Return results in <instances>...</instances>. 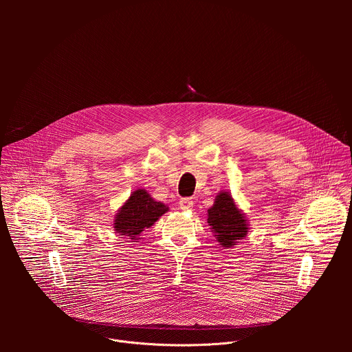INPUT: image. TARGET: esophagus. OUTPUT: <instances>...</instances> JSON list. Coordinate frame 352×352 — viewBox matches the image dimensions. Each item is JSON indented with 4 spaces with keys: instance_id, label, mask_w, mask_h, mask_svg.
Instances as JSON below:
<instances>
[{
    "instance_id": "34e87169",
    "label": "esophagus",
    "mask_w": 352,
    "mask_h": 352,
    "mask_svg": "<svg viewBox=\"0 0 352 352\" xmlns=\"http://www.w3.org/2000/svg\"><path fill=\"white\" fill-rule=\"evenodd\" d=\"M179 206H181L182 210H189L193 206V200L190 197H182L179 200Z\"/></svg>"
}]
</instances>
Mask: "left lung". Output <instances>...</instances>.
<instances>
[{
    "label": "left lung",
    "mask_w": 352,
    "mask_h": 352,
    "mask_svg": "<svg viewBox=\"0 0 352 352\" xmlns=\"http://www.w3.org/2000/svg\"><path fill=\"white\" fill-rule=\"evenodd\" d=\"M208 223L221 246L230 248L242 239L248 232V224L243 214L235 206L228 192L217 195L214 205L208 210Z\"/></svg>",
    "instance_id": "8db88e82"
}]
</instances>
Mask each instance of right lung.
Wrapping results in <instances>:
<instances>
[{"label": "right lung", "mask_w": 352, "mask_h": 352, "mask_svg": "<svg viewBox=\"0 0 352 352\" xmlns=\"http://www.w3.org/2000/svg\"><path fill=\"white\" fill-rule=\"evenodd\" d=\"M168 208L155 199L144 189H136L116 216L114 228L120 235L138 239L144 228L152 227Z\"/></svg>", "instance_id": "obj_1"}]
</instances>
